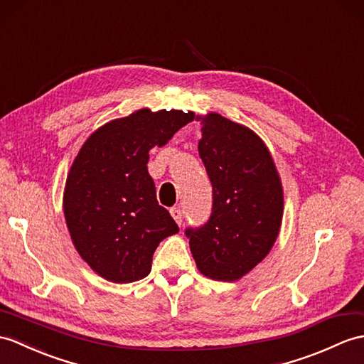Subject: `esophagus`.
I'll return each instance as SVG.
<instances>
[{
  "instance_id": "obj_1",
  "label": "esophagus",
  "mask_w": 364,
  "mask_h": 364,
  "mask_svg": "<svg viewBox=\"0 0 364 364\" xmlns=\"http://www.w3.org/2000/svg\"><path fill=\"white\" fill-rule=\"evenodd\" d=\"M171 215L173 217V220L181 226V223H183V213H181V209H180V208H172V209H171Z\"/></svg>"
}]
</instances>
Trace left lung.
<instances>
[{
  "mask_svg": "<svg viewBox=\"0 0 364 364\" xmlns=\"http://www.w3.org/2000/svg\"><path fill=\"white\" fill-rule=\"evenodd\" d=\"M197 121L203 124L198 154L213 184V213L186 235L200 273L232 282L273 248L284 214L282 183L265 142L248 127L218 113Z\"/></svg>",
  "mask_w": 364,
  "mask_h": 364,
  "instance_id": "1",
  "label": "left lung"
}]
</instances>
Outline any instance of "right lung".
<instances>
[{
	"label": "right lung",
	"instance_id": "obj_1",
	"mask_svg": "<svg viewBox=\"0 0 364 364\" xmlns=\"http://www.w3.org/2000/svg\"><path fill=\"white\" fill-rule=\"evenodd\" d=\"M193 113L138 109L91 134L68 173L63 213L80 257L109 282L146 277L163 239L180 230L158 205L147 171L149 150L161 147Z\"/></svg>",
	"mask_w": 364,
	"mask_h": 364
}]
</instances>
